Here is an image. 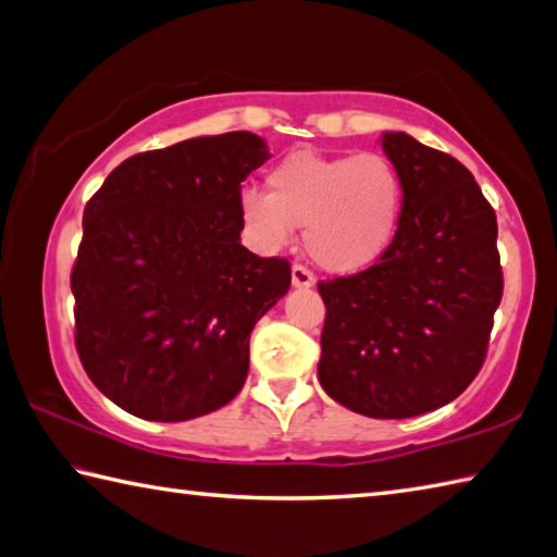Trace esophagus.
<instances>
[{"mask_svg": "<svg viewBox=\"0 0 557 557\" xmlns=\"http://www.w3.org/2000/svg\"><path fill=\"white\" fill-rule=\"evenodd\" d=\"M317 277H313V272L305 265H292V285L299 287V289H307L311 287Z\"/></svg>", "mask_w": 557, "mask_h": 557, "instance_id": "34e87169", "label": "esophagus"}]
</instances>
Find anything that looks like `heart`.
<instances>
[{"label":"heart","instance_id":"obj_1","mask_svg":"<svg viewBox=\"0 0 557 557\" xmlns=\"http://www.w3.org/2000/svg\"><path fill=\"white\" fill-rule=\"evenodd\" d=\"M268 189L240 191V219L258 246L282 248L305 226L323 270L350 275L377 262L399 231L404 177L382 153L295 150L268 173Z\"/></svg>","mask_w":557,"mask_h":557}]
</instances>
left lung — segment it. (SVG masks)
Returning <instances> with one entry per match:
<instances>
[{"label":"left lung","instance_id":"obj_1","mask_svg":"<svg viewBox=\"0 0 557 557\" xmlns=\"http://www.w3.org/2000/svg\"><path fill=\"white\" fill-rule=\"evenodd\" d=\"M382 148L404 177L399 231L375 265L319 282V382L362 417L409 419L478 377L504 277L497 214L470 170L401 131Z\"/></svg>","mask_w":557,"mask_h":557}]
</instances>
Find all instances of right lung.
Wrapping results in <instances>:
<instances>
[{"label": "right lung", "mask_w": 557, "mask_h": 557, "mask_svg": "<svg viewBox=\"0 0 557 557\" xmlns=\"http://www.w3.org/2000/svg\"><path fill=\"white\" fill-rule=\"evenodd\" d=\"M268 158L248 131L189 138L131 156L87 201L75 346L134 417L197 419L244 387L250 331L292 282L285 258L240 246V182Z\"/></svg>", "instance_id": "obj_1"}]
</instances>
